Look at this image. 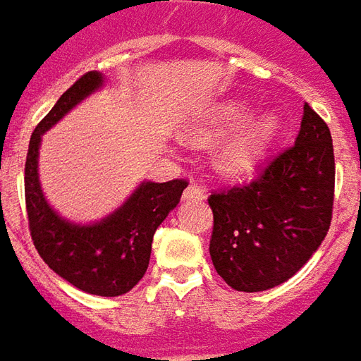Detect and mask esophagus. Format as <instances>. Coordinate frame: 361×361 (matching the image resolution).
<instances>
[{"instance_id":"obj_1","label":"esophagus","mask_w":361,"mask_h":361,"mask_svg":"<svg viewBox=\"0 0 361 361\" xmlns=\"http://www.w3.org/2000/svg\"><path fill=\"white\" fill-rule=\"evenodd\" d=\"M183 198L185 200H204L206 198V190L198 185H188L185 188V192H183Z\"/></svg>"}]
</instances>
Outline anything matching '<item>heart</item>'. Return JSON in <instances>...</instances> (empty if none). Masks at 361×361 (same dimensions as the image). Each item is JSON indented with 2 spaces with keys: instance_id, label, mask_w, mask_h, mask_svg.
<instances>
[{
  "instance_id": "1",
  "label": "heart",
  "mask_w": 361,
  "mask_h": 361,
  "mask_svg": "<svg viewBox=\"0 0 361 361\" xmlns=\"http://www.w3.org/2000/svg\"><path fill=\"white\" fill-rule=\"evenodd\" d=\"M249 104L224 103L216 106L200 128L202 140H217L237 128L217 152V167L229 176H249L267 157L268 147L278 135L280 120L274 114L249 118Z\"/></svg>"
}]
</instances>
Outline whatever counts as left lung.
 I'll return each instance as SVG.
<instances>
[{
	"label": "left lung",
	"instance_id": "1",
	"mask_svg": "<svg viewBox=\"0 0 361 361\" xmlns=\"http://www.w3.org/2000/svg\"><path fill=\"white\" fill-rule=\"evenodd\" d=\"M332 200L331 130L305 103L295 144L249 185L209 194V257L217 274L237 291H264L290 280L326 237Z\"/></svg>",
	"mask_w": 361,
	"mask_h": 361
}]
</instances>
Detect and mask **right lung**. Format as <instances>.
<instances>
[{
	"label": "right lung",
	"instance_id": "right-lung-1",
	"mask_svg": "<svg viewBox=\"0 0 361 361\" xmlns=\"http://www.w3.org/2000/svg\"><path fill=\"white\" fill-rule=\"evenodd\" d=\"M103 85L99 71H89L58 99L30 135L25 163V202L32 243L58 276L78 290L103 298L122 295L144 278L152 257L153 235L180 202L188 183H142L116 212L91 226L60 217L46 202L38 180V147L48 128Z\"/></svg>",
	"mask_w": 361,
	"mask_h": 361
}]
</instances>
